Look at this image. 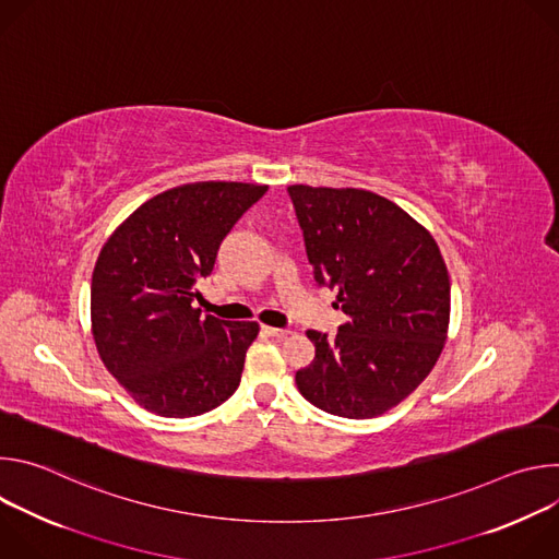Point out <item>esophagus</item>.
<instances>
[{
	"label": "esophagus",
	"instance_id": "34e87169",
	"mask_svg": "<svg viewBox=\"0 0 559 559\" xmlns=\"http://www.w3.org/2000/svg\"><path fill=\"white\" fill-rule=\"evenodd\" d=\"M263 334H265V336H272V338H276V341H283V338H287V336H289V332H287V330L267 328V325H263Z\"/></svg>",
	"mask_w": 559,
	"mask_h": 559
}]
</instances>
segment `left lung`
<instances>
[{
	"mask_svg": "<svg viewBox=\"0 0 559 559\" xmlns=\"http://www.w3.org/2000/svg\"><path fill=\"white\" fill-rule=\"evenodd\" d=\"M313 278L338 292L347 323L296 371L305 401L362 420L401 405L438 362L451 283L433 236L384 197L356 188H287Z\"/></svg>",
	"mask_w": 559,
	"mask_h": 559,
	"instance_id": "left-lung-1",
	"label": "left lung"
}]
</instances>
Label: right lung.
Returning a JSON list of instances; mask_svg holds the SVG:
<instances>
[{"label":"right lung","mask_w":559,"mask_h":559,"mask_svg":"<svg viewBox=\"0 0 559 559\" xmlns=\"http://www.w3.org/2000/svg\"><path fill=\"white\" fill-rule=\"evenodd\" d=\"M267 186L188 183L152 197L106 241L93 272L91 318L106 369L166 418L216 409L241 382L259 323L201 316L205 278L227 231Z\"/></svg>","instance_id":"1"}]
</instances>
